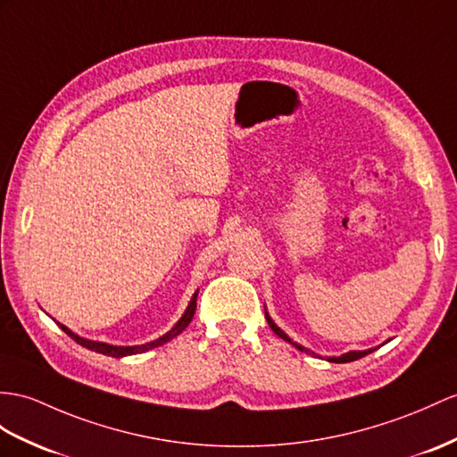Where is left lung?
<instances>
[{
    "mask_svg": "<svg viewBox=\"0 0 457 457\" xmlns=\"http://www.w3.org/2000/svg\"><path fill=\"white\" fill-rule=\"evenodd\" d=\"M265 320H267V324H270V328L277 333V336H279L281 339H285L287 343H291V345H295V347L298 349V351H304V353H310L306 347H303V345H298V343H293V339L287 336V333L281 329V328H277V324L275 321L270 318V314L265 312ZM369 353H372V349H369V351H349V353H345V354H341V357H331V359H328L329 362H351V361H357V359H362V357H366V354ZM314 354V353H312Z\"/></svg>",
    "mask_w": 457,
    "mask_h": 457,
    "instance_id": "1",
    "label": "left lung"
}]
</instances>
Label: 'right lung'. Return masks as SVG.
<instances>
[{
    "instance_id": "1",
    "label": "right lung",
    "mask_w": 457,
    "mask_h": 457,
    "mask_svg": "<svg viewBox=\"0 0 457 457\" xmlns=\"http://www.w3.org/2000/svg\"><path fill=\"white\" fill-rule=\"evenodd\" d=\"M195 300H197V291L194 293V296H192V300H190V304H187L184 316H182L180 320H178V324H176L170 331H166L162 337L154 339V341H151V343H145V345H133V347H118V345H108V343L91 341V339H85V337L75 336V333H73L71 329H68V328L62 326V324H60V328H62L65 333H68V336H70L73 341L83 345V347L91 349V351H95V353H100V354H106V357L120 359V357H128V354H137V353H145V351H149V349H154V347H159V345H164L166 341L174 339L176 336H180V333L187 328V324H190L194 314H195V306H197Z\"/></svg>"
}]
</instances>
